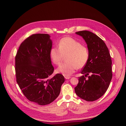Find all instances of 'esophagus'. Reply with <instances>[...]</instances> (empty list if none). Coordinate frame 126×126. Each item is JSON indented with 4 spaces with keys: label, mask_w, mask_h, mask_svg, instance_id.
<instances>
[{
    "label": "esophagus",
    "mask_w": 126,
    "mask_h": 126,
    "mask_svg": "<svg viewBox=\"0 0 126 126\" xmlns=\"http://www.w3.org/2000/svg\"><path fill=\"white\" fill-rule=\"evenodd\" d=\"M70 77H65V79H66V80H68V79H70Z\"/></svg>",
    "instance_id": "34e87169"
}]
</instances>
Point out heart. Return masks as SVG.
<instances>
[{
    "instance_id": "1",
    "label": "heart",
    "mask_w": 126,
    "mask_h": 126,
    "mask_svg": "<svg viewBox=\"0 0 126 126\" xmlns=\"http://www.w3.org/2000/svg\"><path fill=\"white\" fill-rule=\"evenodd\" d=\"M58 48H51L50 56L52 62L56 65L60 64L65 58L66 63L56 69L57 73L65 76L74 74L77 68L84 67L88 62L89 53L86 46L71 37H64L59 41Z\"/></svg>"
}]
</instances>
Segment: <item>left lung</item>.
<instances>
[{
	"label": "left lung",
	"mask_w": 126,
	"mask_h": 126,
	"mask_svg": "<svg viewBox=\"0 0 126 126\" xmlns=\"http://www.w3.org/2000/svg\"><path fill=\"white\" fill-rule=\"evenodd\" d=\"M76 33L86 42L89 57L81 72L85 76L79 78L75 92L83 100L92 102L102 96L109 86L112 78L111 58L106 45L97 35L87 31Z\"/></svg>",
	"instance_id": "left-lung-1"
}]
</instances>
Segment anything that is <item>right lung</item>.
<instances>
[{"label":"right lung","mask_w":126,"mask_h":126,"mask_svg":"<svg viewBox=\"0 0 126 126\" xmlns=\"http://www.w3.org/2000/svg\"><path fill=\"white\" fill-rule=\"evenodd\" d=\"M52 41L45 34H33L20 45L15 57L16 81L24 96L40 105L52 103L59 96L64 76L54 71L50 51Z\"/></svg>","instance_id":"1"}]
</instances>
